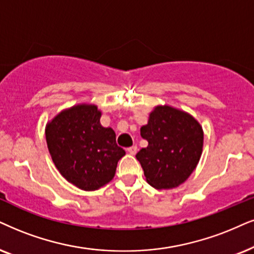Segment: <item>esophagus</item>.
Instances as JSON below:
<instances>
[{
	"instance_id": "1",
	"label": "esophagus",
	"mask_w": 254,
	"mask_h": 254,
	"mask_svg": "<svg viewBox=\"0 0 254 254\" xmlns=\"http://www.w3.org/2000/svg\"><path fill=\"white\" fill-rule=\"evenodd\" d=\"M127 151L130 153V155H136V152H137V146H136V145H132V146L127 147Z\"/></svg>"
}]
</instances>
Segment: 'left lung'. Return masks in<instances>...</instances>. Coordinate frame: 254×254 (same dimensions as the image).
<instances>
[{
	"mask_svg": "<svg viewBox=\"0 0 254 254\" xmlns=\"http://www.w3.org/2000/svg\"><path fill=\"white\" fill-rule=\"evenodd\" d=\"M149 145L136 155L146 182L157 190L177 188L190 177L200 159L204 132L188 112L158 105L140 127Z\"/></svg>",
	"mask_w": 254,
	"mask_h": 254,
	"instance_id": "8db88e82",
	"label": "left lung"
}]
</instances>
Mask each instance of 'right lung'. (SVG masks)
I'll return each mask as SVG.
<instances>
[{
  "label": "right lung",
  "instance_id": "right-lung-1",
  "mask_svg": "<svg viewBox=\"0 0 254 254\" xmlns=\"http://www.w3.org/2000/svg\"><path fill=\"white\" fill-rule=\"evenodd\" d=\"M101 116L96 105L78 104L60 112L46 127L54 164L66 181L85 191L112 181L125 155L115 131L101 125Z\"/></svg>",
  "mask_w": 254,
  "mask_h": 254
}]
</instances>
